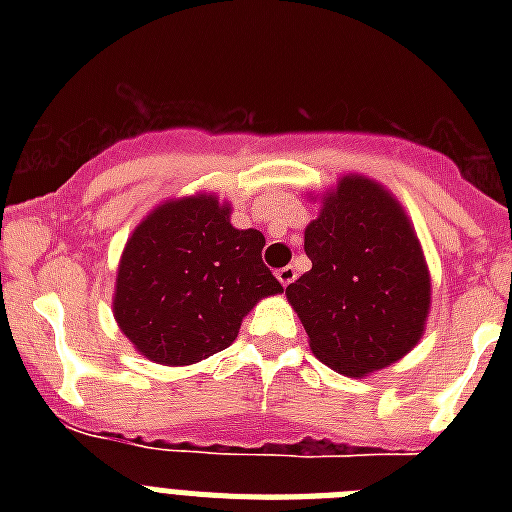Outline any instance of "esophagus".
<instances>
[{
    "label": "esophagus",
    "mask_w": 512,
    "mask_h": 512,
    "mask_svg": "<svg viewBox=\"0 0 512 512\" xmlns=\"http://www.w3.org/2000/svg\"><path fill=\"white\" fill-rule=\"evenodd\" d=\"M277 279L284 284V287H287V284H292L297 279V269L295 266H284V269L277 271Z\"/></svg>",
    "instance_id": "obj_1"
}]
</instances>
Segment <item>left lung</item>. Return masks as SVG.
Instances as JSON below:
<instances>
[{"mask_svg":"<svg viewBox=\"0 0 512 512\" xmlns=\"http://www.w3.org/2000/svg\"><path fill=\"white\" fill-rule=\"evenodd\" d=\"M312 269L287 287L312 354L366 377L413 351L431 310V274L413 223L382 184L359 174L323 194L305 228Z\"/></svg>","mask_w":512,"mask_h":512,"instance_id":"8db88e82","label":"left lung"}]
</instances>
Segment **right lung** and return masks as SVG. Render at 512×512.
<instances>
[{
    "label": "right lung",
    "instance_id": "obj_1",
    "mask_svg": "<svg viewBox=\"0 0 512 512\" xmlns=\"http://www.w3.org/2000/svg\"><path fill=\"white\" fill-rule=\"evenodd\" d=\"M264 235L230 225V205L192 194L158 205L125 243L112 312L146 359L187 366L228 348L243 318L282 284L261 261Z\"/></svg>",
    "mask_w": 512,
    "mask_h": 512
}]
</instances>
